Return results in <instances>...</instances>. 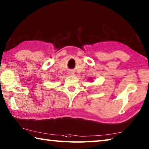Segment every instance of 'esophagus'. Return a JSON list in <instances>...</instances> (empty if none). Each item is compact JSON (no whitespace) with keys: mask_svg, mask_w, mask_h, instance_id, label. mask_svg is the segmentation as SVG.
I'll list each match as a JSON object with an SVG mask.
<instances>
[{"mask_svg":"<svg viewBox=\"0 0 149 149\" xmlns=\"http://www.w3.org/2000/svg\"><path fill=\"white\" fill-rule=\"evenodd\" d=\"M70 75H74V73H73L72 72H70Z\"/></svg>","mask_w":149,"mask_h":149,"instance_id":"34e87169","label":"esophagus"}]
</instances>
